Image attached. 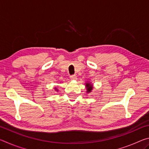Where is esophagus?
<instances>
[{
  "label": "esophagus",
  "mask_w": 149,
  "mask_h": 149,
  "mask_svg": "<svg viewBox=\"0 0 149 149\" xmlns=\"http://www.w3.org/2000/svg\"><path fill=\"white\" fill-rule=\"evenodd\" d=\"M70 77V79L71 80H76L77 79V76L75 75H71V76Z\"/></svg>",
  "instance_id": "obj_1"
}]
</instances>
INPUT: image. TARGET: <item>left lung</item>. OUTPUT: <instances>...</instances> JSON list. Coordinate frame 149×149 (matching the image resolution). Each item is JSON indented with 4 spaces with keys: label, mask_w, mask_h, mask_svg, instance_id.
<instances>
[{
    "label": "left lung",
    "mask_w": 149,
    "mask_h": 149,
    "mask_svg": "<svg viewBox=\"0 0 149 149\" xmlns=\"http://www.w3.org/2000/svg\"><path fill=\"white\" fill-rule=\"evenodd\" d=\"M85 85H86V88H87V93L91 92V91L93 89V87L91 85V84H90V83H86V84H85Z\"/></svg>",
    "instance_id": "obj_1"
}]
</instances>
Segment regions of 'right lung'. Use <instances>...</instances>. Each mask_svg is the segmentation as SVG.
<instances>
[{"instance_id": "right-lung-1", "label": "right lung", "mask_w": 149, "mask_h": 149, "mask_svg": "<svg viewBox=\"0 0 149 149\" xmlns=\"http://www.w3.org/2000/svg\"><path fill=\"white\" fill-rule=\"evenodd\" d=\"M55 90H56V91H58V89H57V88H55Z\"/></svg>"}]
</instances>
